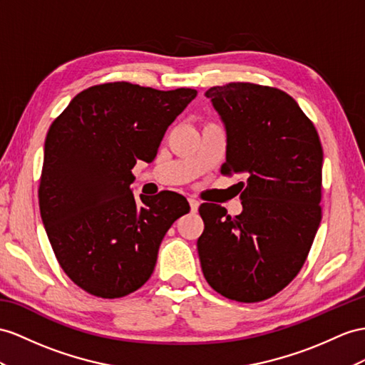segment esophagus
<instances>
[{
  "label": "esophagus",
  "instance_id": "34e87169",
  "mask_svg": "<svg viewBox=\"0 0 365 365\" xmlns=\"http://www.w3.org/2000/svg\"><path fill=\"white\" fill-rule=\"evenodd\" d=\"M188 202H190V207H191V211L192 212H195L199 210V200H195V199H188Z\"/></svg>",
  "mask_w": 365,
  "mask_h": 365
}]
</instances>
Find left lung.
Segmentation results:
<instances>
[{"label":"left lung","mask_w":365,"mask_h":365,"mask_svg":"<svg viewBox=\"0 0 365 365\" xmlns=\"http://www.w3.org/2000/svg\"><path fill=\"white\" fill-rule=\"evenodd\" d=\"M227 133L223 174H245L244 210L202 203V272L217 293L259 302L302 268L321 222L322 146L294 98L276 88L228 83L205 92Z\"/></svg>","instance_id":"8db88e82"}]
</instances>
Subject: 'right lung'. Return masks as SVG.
Masks as SVG:
<instances>
[{
    "label": "right lung",
    "mask_w": 365,
    "mask_h": 365,
    "mask_svg": "<svg viewBox=\"0 0 365 365\" xmlns=\"http://www.w3.org/2000/svg\"><path fill=\"white\" fill-rule=\"evenodd\" d=\"M197 96L126 81L92 86L49 128L40 182L43 225L63 272L85 292L114 299L151 277L166 231L190 205L130 188L138 160L153 162L175 117Z\"/></svg>",
    "instance_id": "right-lung-1"
}]
</instances>
